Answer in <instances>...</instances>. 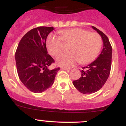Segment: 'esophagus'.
I'll return each mask as SVG.
<instances>
[{
	"instance_id": "34e87169",
	"label": "esophagus",
	"mask_w": 126,
	"mask_h": 126,
	"mask_svg": "<svg viewBox=\"0 0 126 126\" xmlns=\"http://www.w3.org/2000/svg\"><path fill=\"white\" fill-rule=\"evenodd\" d=\"M61 69H62V70H65V71H69V69L65 68V67H62V68H61Z\"/></svg>"
}]
</instances>
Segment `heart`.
<instances>
[{"mask_svg":"<svg viewBox=\"0 0 126 126\" xmlns=\"http://www.w3.org/2000/svg\"><path fill=\"white\" fill-rule=\"evenodd\" d=\"M59 36L48 35L46 40L48 52L52 56H56L62 52L63 43L72 44L69 54H60L56 59L57 64L64 67H71L80 62L88 64L98 57L102 47V38L98 33L90 32L81 28L61 30Z\"/></svg>","mask_w":126,"mask_h":126,"instance_id":"1","label":"heart"}]
</instances>
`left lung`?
<instances>
[{
  "mask_svg": "<svg viewBox=\"0 0 126 126\" xmlns=\"http://www.w3.org/2000/svg\"><path fill=\"white\" fill-rule=\"evenodd\" d=\"M92 28L101 36L103 46L97 59L83 67L81 78L73 81L76 88L83 94L93 93L102 88L109 78L112 65V48L109 38L100 30Z\"/></svg>",
  "mask_w": 126,
  "mask_h": 126,
  "instance_id": "left-lung-1",
  "label": "left lung"
}]
</instances>
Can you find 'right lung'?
<instances>
[{
    "instance_id": "right-lung-1",
    "label": "right lung",
    "mask_w": 126,
    "mask_h": 126,
    "mask_svg": "<svg viewBox=\"0 0 126 126\" xmlns=\"http://www.w3.org/2000/svg\"><path fill=\"white\" fill-rule=\"evenodd\" d=\"M53 27L39 26L24 34L15 53L17 74L23 84L33 93H42L53 84L59 67L50 70L55 62L48 54L46 40Z\"/></svg>"
}]
</instances>
